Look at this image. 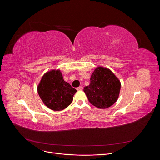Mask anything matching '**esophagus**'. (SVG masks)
I'll return each mask as SVG.
<instances>
[{"instance_id":"34e87169","label":"esophagus","mask_w":160,"mask_h":160,"mask_svg":"<svg viewBox=\"0 0 160 160\" xmlns=\"http://www.w3.org/2000/svg\"><path fill=\"white\" fill-rule=\"evenodd\" d=\"M82 89H83V87H82V86H80V87H78L77 88V90H82Z\"/></svg>"}]
</instances>
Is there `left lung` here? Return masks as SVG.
I'll return each instance as SVG.
<instances>
[{
    "label": "left lung",
    "instance_id": "8db88e82",
    "mask_svg": "<svg viewBox=\"0 0 160 160\" xmlns=\"http://www.w3.org/2000/svg\"><path fill=\"white\" fill-rule=\"evenodd\" d=\"M121 88L119 79L109 69L97 67L91 75L90 83L84 87L88 101L100 109H106L117 101Z\"/></svg>",
    "mask_w": 160,
    "mask_h": 160
}]
</instances>
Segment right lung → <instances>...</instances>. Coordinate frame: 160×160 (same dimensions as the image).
<instances>
[{
	"label": "right lung",
	"mask_w": 160,
	"mask_h": 160,
	"mask_svg": "<svg viewBox=\"0 0 160 160\" xmlns=\"http://www.w3.org/2000/svg\"><path fill=\"white\" fill-rule=\"evenodd\" d=\"M37 91L48 108L54 111H61L72 103L77 90L64 80L59 70H52L43 75Z\"/></svg>",
	"instance_id": "add662e5"
}]
</instances>
